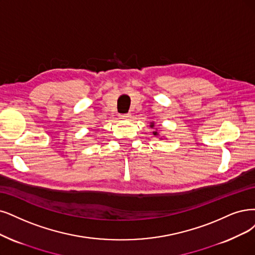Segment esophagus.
I'll list each match as a JSON object with an SVG mask.
<instances>
[{
	"instance_id": "1",
	"label": "esophagus",
	"mask_w": 255,
	"mask_h": 255,
	"mask_svg": "<svg viewBox=\"0 0 255 255\" xmlns=\"http://www.w3.org/2000/svg\"><path fill=\"white\" fill-rule=\"evenodd\" d=\"M129 118H130V115H127V113H123V115L120 116V119H122V120H127Z\"/></svg>"
}]
</instances>
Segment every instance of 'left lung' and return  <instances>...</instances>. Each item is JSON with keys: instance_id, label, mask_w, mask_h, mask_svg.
Instances as JSON below:
<instances>
[{"instance_id": "1", "label": "left lung", "mask_w": 255, "mask_h": 255, "mask_svg": "<svg viewBox=\"0 0 255 255\" xmlns=\"http://www.w3.org/2000/svg\"><path fill=\"white\" fill-rule=\"evenodd\" d=\"M150 127H153V125H151V126H150ZM153 134H154V135H157V132H156V131H154Z\"/></svg>"}]
</instances>
